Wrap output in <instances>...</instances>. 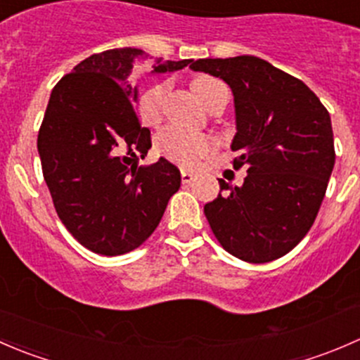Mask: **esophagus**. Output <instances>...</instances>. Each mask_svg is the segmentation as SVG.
Here are the masks:
<instances>
[{
	"mask_svg": "<svg viewBox=\"0 0 360 360\" xmlns=\"http://www.w3.org/2000/svg\"><path fill=\"white\" fill-rule=\"evenodd\" d=\"M193 179H195L193 172H190V170H181V181H183L184 184H190Z\"/></svg>",
	"mask_w": 360,
	"mask_h": 360,
	"instance_id": "obj_1",
	"label": "esophagus"
}]
</instances>
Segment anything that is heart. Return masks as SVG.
Masks as SVG:
<instances>
[{"instance_id": "heart-1", "label": "heart", "mask_w": 360, "mask_h": 360, "mask_svg": "<svg viewBox=\"0 0 360 360\" xmlns=\"http://www.w3.org/2000/svg\"><path fill=\"white\" fill-rule=\"evenodd\" d=\"M214 83H217V79L210 78V76H198V78L193 79L191 89H193L198 101L205 94V90L212 86ZM165 90V83H158V85L144 90L143 96H141L139 115L148 125H157L160 122L162 99ZM210 150H212V143H210L209 137L202 136V134L188 132V130L179 129V127H167L155 137V153L158 157L176 163V165L184 167V169H191V167L198 165V162L203 157H207Z\"/></svg>"}]
</instances>
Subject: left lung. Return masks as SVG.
Instances as JSON below:
<instances>
[{
    "mask_svg": "<svg viewBox=\"0 0 360 360\" xmlns=\"http://www.w3.org/2000/svg\"><path fill=\"white\" fill-rule=\"evenodd\" d=\"M193 71L221 78L233 94V167L244 184L219 179L203 212L219 244L249 263H268L296 248L324 200L335 167L331 116L301 79L254 56L198 59Z\"/></svg>",
    "mask_w": 360,
    "mask_h": 360,
    "instance_id": "obj_1",
    "label": "left lung"
}]
</instances>
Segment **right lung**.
Instances as JSON below:
<instances>
[{
  "label": "right lung",
  "instance_id": "right-lung-1",
  "mask_svg": "<svg viewBox=\"0 0 360 360\" xmlns=\"http://www.w3.org/2000/svg\"><path fill=\"white\" fill-rule=\"evenodd\" d=\"M139 49L94 53L50 94L38 134V153L53 205L69 233L92 252L120 256L137 249L158 226L181 172L160 158L139 160L151 148L129 83ZM191 59L155 60L151 75L174 72Z\"/></svg>",
  "mask_w": 360,
  "mask_h": 360
}]
</instances>
